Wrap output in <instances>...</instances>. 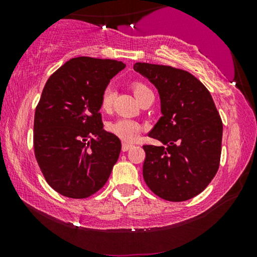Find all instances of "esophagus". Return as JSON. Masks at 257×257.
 Wrapping results in <instances>:
<instances>
[{
	"mask_svg": "<svg viewBox=\"0 0 257 257\" xmlns=\"http://www.w3.org/2000/svg\"><path fill=\"white\" fill-rule=\"evenodd\" d=\"M133 145L132 144H128V143H122V145H121V150H122V152H126V151H128L130 149H131Z\"/></svg>",
	"mask_w": 257,
	"mask_h": 257,
	"instance_id": "34e87169",
	"label": "esophagus"
}]
</instances>
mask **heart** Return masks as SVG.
Masks as SVG:
<instances>
[{"label":"heart","mask_w":257,"mask_h":257,"mask_svg":"<svg viewBox=\"0 0 257 257\" xmlns=\"http://www.w3.org/2000/svg\"><path fill=\"white\" fill-rule=\"evenodd\" d=\"M132 90L133 93L137 99H139L140 97L144 96L146 92H149L150 89L146 85H144L142 83H133L132 84ZM115 97V89L112 84L105 86L100 96V107L101 110L108 111L112 107ZM108 130L111 133H113L114 136H117L118 138L124 140V142H135L138 138L140 132L143 131V126L132 119L127 118H120L117 120L111 122L108 125Z\"/></svg>","instance_id":"obj_1"}]
</instances>
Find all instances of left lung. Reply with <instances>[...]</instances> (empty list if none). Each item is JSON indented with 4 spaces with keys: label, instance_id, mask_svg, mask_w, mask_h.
<instances>
[{
    "label": "left lung",
    "instance_id": "obj_1",
    "mask_svg": "<svg viewBox=\"0 0 257 257\" xmlns=\"http://www.w3.org/2000/svg\"><path fill=\"white\" fill-rule=\"evenodd\" d=\"M133 69L158 89L163 113L149 137L165 146H143L144 180L167 201L194 198L213 180L220 165L222 120L213 98L185 70L150 63H136Z\"/></svg>",
    "mask_w": 257,
    "mask_h": 257
}]
</instances>
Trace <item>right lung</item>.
<instances>
[{
	"label": "right lung",
	"instance_id": "1",
	"mask_svg": "<svg viewBox=\"0 0 257 257\" xmlns=\"http://www.w3.org/2000/svg\"><path fill=\"white\" fill-rule=\"evenodd\" d=\"M114 59L76 57L49 77L35 111V157L51 188L85 199L106 184L121 143L105 131L100 96L125 68Z\"/></svg>",
	"mask_w": 257,
	"mask_h": 257
}]
</instances>
